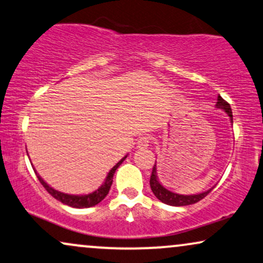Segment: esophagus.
I'll return each mask as SVG.
<instances>
[{
  "instance_id": "esophagus-1",
  "label": "esophagus",
  "mask_w": 263,
  "mask_h": 263,
  "mask_svg": "<svg viewBox=\"0 0 263 263\" xmlns=\"http://www.w3.org/2000/svg\"><path fill=\"white\" fill-rule=\"evenodd\" d=\"M148 145H149V138L145 137V136L138 138V141H137V148H138V149H144V148H147Z\"/></svg>"
}]
</instances>
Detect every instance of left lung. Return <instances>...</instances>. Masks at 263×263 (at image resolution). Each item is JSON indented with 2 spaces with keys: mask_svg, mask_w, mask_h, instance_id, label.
I'll return each instance as SVG.
<instances>
[{
  "mask_svg": "<svg viewBox=\"0 0 263 263\" xmlns=\"http://www.w3.org/2000/svg\"><path fill=\"white\" fill-rule=\"evenodd\" d=\"M216 107L217 109H222L223 111L229 116L230 122L233 123V112H232V109H230V105L220 96H218ZM149 183H151L152 191H153L154 196H156L158 200L165 204L175 205V207L194 204L196 202L201 201L202 198H204L205 196L212 191V189H213L212 187L210 190H207V191H203L201 192V194H196V195H180V194H176V192L170 191V190L164 187L162 182L159 181V178H158V170H157V160L153 166V172H152Z\"/></svg>",
  "mask_w": 263,
  "mask_h": 263,
  "instance_id": "left-lung-1",
  "label": "left lung"
}]
</instances>
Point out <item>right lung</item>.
<instances>
[{"instance_id":"1","label":"right lung","mask_w":263,"mask_h":263,"mask_svg":"<svg viewBox=\"0 0 263 263\" xmlns=\"http://www.w3.org/2000/svg\"><path fill=\"white\" fill-rule=\"evenodd\" d=\"M127 156L128 154H126V156L123 157L119 163H116L115 165L111 167V170L107 173L106 178L104 180V182L100 185V187H98L96 191L90 192V194H87V195H69V194H65V192L59 191V190H55L53 187H51V186H50L46 181H44V179L36 173L35 169H34V172H35L37 179H39V181L41 182V185H43L44 187L46 189V191L49 192L52 197H55L58 201L62 202L63 204H67L69 207H73V208H89V207H93V205H97L98 203H100V202L106 197V195L109 194V190L112 185L114 174H115L116 169H118V167L123 163V160L127 158ZM31 165H33V164H31Z\"/></svg>"}]
</instances>
